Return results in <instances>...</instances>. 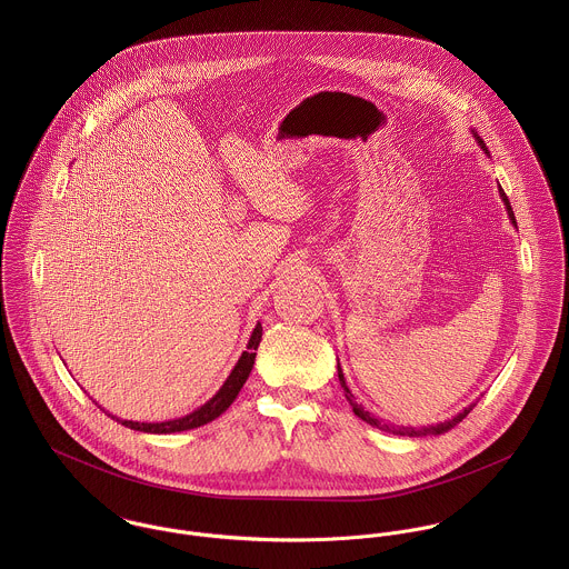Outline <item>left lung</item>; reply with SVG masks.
I'll use <instances>...</instances> for the list:
<instances>
[{"mask_svg": "<svg viewBox=\"0 0 569 569\" xmlns=\"http://www.w3.org/2000/svg\"><path fill=\"white\" fill-rule=\"evenodd\" d=\"M478 144L487 151V147H485V142L478 138ZM499 194H501V199H503V203H506V210H508V217H510V221L517 226V221H515V214H512V208H510V201H508V197H506V192L499 188ZM337 375H339V383H341V388H343V395H346V399H348V403L352 406V411L361 418V420H366L368 425H372V427H377V429H381V431H388V433H397V436H429V433H442V431H449L451 427H456L458 422H462V418H467V413L473 409V406L467 407L465 411H460L458 416H453L451 420H445V422H440V425H431V427H422V429H413V427H399V425H390V422H386V420H379V418H375L370 411H366L363 407L357 406V401H355V397H352V392L348 390V386H346V379H343V375H341V368L337 366Z\"/></svg>", "mask_w": 569, "mask_h": 569, "instance_id": "1", "label": "left lung"}]
</instances>
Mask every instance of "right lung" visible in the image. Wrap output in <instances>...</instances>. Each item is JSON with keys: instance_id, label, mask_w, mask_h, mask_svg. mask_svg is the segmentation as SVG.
Returning a JSON list of instances; mask_svg holds the SVG:
<instances>
[{"instance_id": "obj_1", "label": "right lung", "mask_w": 569, "mask_h": 569, "mask_svg": "<svg viewBox=\"0 0 569 569\" xmlns=\"http://www.w3.org/2000/svg\"><path fill=\"white\" fill-rule=\"evenodd\" d=\"M260 337H262V326L258 325L251 332V339L247 343V350L241 355L239 363L234 366L232 375L228 377V381L223 383V388L199 409H194L192 413L183 416V418H177V420H166V422H133V420H120L116 416V420H120L124 427L129 429H136V431H147V433H174V431H186V429H194V427H201L210 420H214L217 416H221L228 407L234 403V399L239 397L241 388H243L251 368H253V359H256V348L260 343ZM104 411V409H102Z\"/></svg>"}]
</instances>
